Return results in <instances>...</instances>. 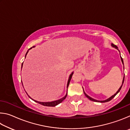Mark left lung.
Segmentation results:
<instances>
[{"mask_svg": "<svg viewBox=\"0 0 130 130\" xmlns=\"http://www.w3.org/2000/svg\"><path fill=\"white\" fill-rule=\"evenodd\" d=\"M112 46H113V47H115V48H116V49H118V47L116 46V45H113V44H112ZM121 57V60H122V63H123V64L124 65V63H123V58H122V57ZM124 77H123V81H122V85H121V87L119 88V89H118V91L116 92V93L113 94V95H112V96L111 97H110L109 98H108V99H107V100H103V101H98V100H95V99H93V98H91V97L90 96H89L88 95H87V94L85 93V92H84V89H83V91H84V94H85V96L87 97V98H88L89 100H91V101H93V102H100V103H105V102H109V101H110V100H111L112 99L114 98V97H115L116 94H117L119 92V91H120V89H121V88H122V85H123V83H124Z\"/></svg>", "mask_w": 130, "mask_h": 130, "instance_id": "obj_1", "label": "left lung"}]
</instances>
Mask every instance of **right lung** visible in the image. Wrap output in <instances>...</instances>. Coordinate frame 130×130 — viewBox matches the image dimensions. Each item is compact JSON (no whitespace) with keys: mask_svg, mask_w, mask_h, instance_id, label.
<instances>
[{"mask_svg":"<svg viewBox=\"0 0 130 130\" xmlns=\"http://www.w3.org/2000/svg\"><path fill=\"white\" fill-rule=\"evenodd\" d=\"M34 47V46H32V47ZM31 48H32V47L30 48V49H28V50L31 49ZM28 51L27 52V53H26V56H25V58H26V55H27V53H28ZM22 66H23V63H22ZM73 72H72V73L71 74H70V75L69 77V79H68V84H67V89H68V86H69V83H70V80H71L72 77V75H73ZM22 85H23V84H22ZM26 93H27V92H26ZM27 94L28 95L27 93ZM67 94H66V95H65L64 97H63V98H61V99L57 100H56V101H53V102H38V101H36V100H34L32 99L29 96H28V97H29V98L31 99H32V100H34V102L38 103H39V104H40L42 105H44V106H47V107H55V106H56L57 105L59 104H60V103H61V102H62V101H63V100H64L66 98V97H67Z\"/></svg>","mask_w":130,"mask_h":130,"instance_id":"add662e5","label":"right lung"}]
</instances>
